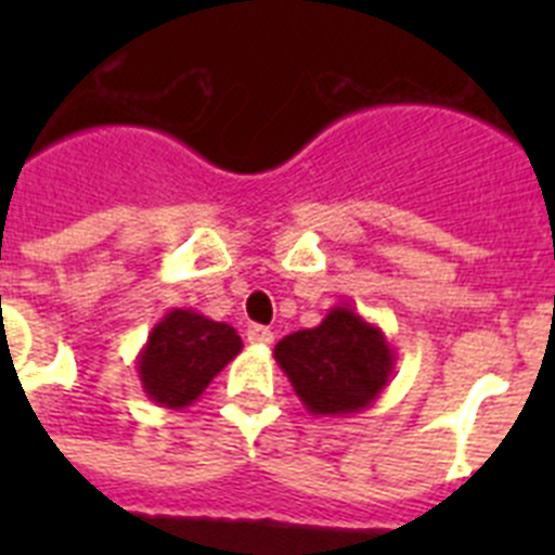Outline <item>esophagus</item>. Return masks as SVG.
<instances>
[{
  "label": "esophagus",
  "instance_id": "34e87169",
  "mask_svg": "<svg viewBox=\"0 0 555 555\" xmlns=\"http://www.w3.org/2000/svg\"><path fill=\"white\" fill-rule=\"evenodd\" d=\"M247 341H249V345L267 347V345H272V341H274V333L269 331V327H263V325H249L247 327Z\"/></svg>",
  "mask_w": 555,
  "mask_h": 555
}]
</instances>
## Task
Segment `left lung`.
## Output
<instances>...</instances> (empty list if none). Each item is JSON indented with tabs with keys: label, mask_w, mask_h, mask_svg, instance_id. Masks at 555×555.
I'll return each mask as SVG.
<instances>
[{
	"label": "left lung",
	"mask_w": 555,
	"mask_h": 555,
	"mask_svg": "<svg viewBox=\"0 0 555 555\" xmlns=\"http://www.w3.org/2000/svg\"><path fill=\"white\" fill-rule=\"evenodd\" d=\"M274 361L311 414L347 416L370 409L380 397L397 356L375 322L341 302L317 327L281 338Z\"/></svg>",
	"instance_id": "left-lung-1"
}]
</instances>
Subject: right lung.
Here are the masks:
<instances>
[{"mask_svg": "<svg viewBox=\"0 0 555 555\" xmlns=\"http://www.w3.org/2000/svg\"><path fill=\"white\" fill-rule=\"evenodd\" d=\"M242 347V336L228 322H214L191 308H171L135 358L141 389L160 409H185Z\"/></svg>", "mask_w": 555, "mask_h": 555, "instance_id": "add662e5", "label": "right lung"}]
</instances>
